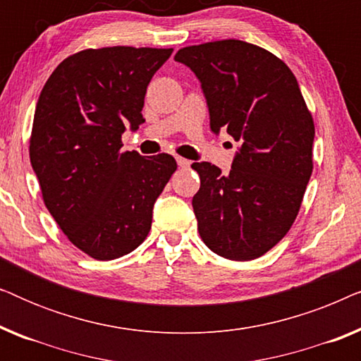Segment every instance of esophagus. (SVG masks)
I'll list each match as a JSON object with an SVG mask.
<instances>
[{"instance_id": "esophagus-1", "label": "esophagus", "mask_w": 361, "mask_h": 361, "mask_svg": "<svg viewBox=\"0 0 361 361\" xmlns=\"http://www.w3.org/2000/svg\"><path fill=\"white\" fill-rule=\"evenodd\" d=\"M177 164H179V167H184V169H185V167H189L190 164H192V162L189 161V159H184V157H177Z\"/></svg>"}]
</instances>
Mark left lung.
<instances>
[{
    "instance_id": "1",
    "label": "left lung",
    "mask_w": 361,
    "mask_h": 361,
    "mask_svg": "<svg viewBox=\"0 0 361 361\" xmlns=\"http://www.w3.org/2000/svg\"><path fill=\"white\" fill-rule=\"evenodd\" d=\"M174 61L199 78L210 130L238 142L226 176L210 162L192 164L199 233L226 259L259 258L294 224L312 174L315 130L299 83L281 59L236 39L184 47Z\"/></svg>"
}]
</instances>
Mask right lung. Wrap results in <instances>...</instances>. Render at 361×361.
Instances as JSON below:
<instances>
[{
    "instance_id": "obj_1",
    "label": "right lung",
    "mask_w": 361,
    "mask_h": 361,
    "mask_svg": "<svg viewBox=\"0 0 361 361\" xmlns=\"http://www.w3.org/2000/svg\"><path fill=\"white\" fill-rule=\"evenodd\" d=\"M172 49H88L57 66L34 113L32 169L44 204L67 238L108 261L136 250L177 169L171 154L121 152L142 123L146 88Z\"/></svg>"
}]
</instances>
